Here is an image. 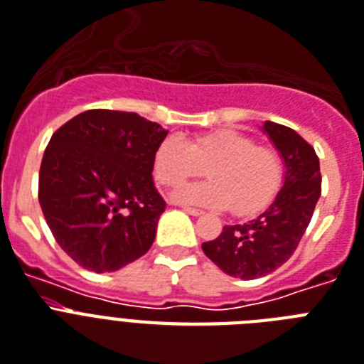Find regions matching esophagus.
Instances as JSON below:
<instances>
[{"mask_svg": "<svg viewBox=\"0 0 364 364\" xmlns=\"http://www.w3.org/2000/svg\"><path fill=\"white\" fill-rule=\"evenodd\" d=\"M183 211H187L188 215H192V217H200V215H203L202 209H196V208H183Z\"/></svg>", "mask_w": 364, "mask_h": 364, "instance_id": "1", "label": "esophagus"}]
</instances>
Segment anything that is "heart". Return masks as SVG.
<instances>
[{
	"mask_svg": "<svg viewBox=\"0 0 364 364\" xmlns=\"http://www.w3.org/2000/svg\"><path fill=\"white\" fill-rule=\"evenodd\" d=\"M208 168L211 181L183 188V203L228 209L250 217L267 209L284 187L286 164L279 149L237 131H215L194 138L170 134L156 146L153 173L162 187H181Z\"/></svg>",
	"mask_w": 364,
	"mask_h": 364,
	"instance_id": "heart-1",
	"label": "heart"
}]
</instances>
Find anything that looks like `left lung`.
<instances>
[{
    "label": "left lung",
    "mask_w": 364,
    "mask_h": 364,
    "mask_svg": "<svg viewBox=\"0 0 364 364\" xmlns=\"http://www.w3.org/2000/svg\"><path fill=\"white\" fill-rule=\"evenodd\" d=\"M264 131L284 159V187L259 217L224 226L217 239L202 245L213 264L243 280L273 273L291 258L321 194L320 161L314 147L294 129L273 121H265Z\"/></svg>",
    "instance_id": "left-lung-1"
}]
</instances>
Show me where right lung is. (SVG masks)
<instances>
[{
    "label": "right lung",
    "instance_id": "right-lung-1",
    "mask_svg": "<svg viewBox=\"0 0 364 364\" xmlns=\"http://www.w3.org/2000/svg\"><path fill=\"white\" fill-rule=\"evenodd\" d=\"M134 112L87 110L52 134L38 172V203L58 245L80 267L108 273L151 249L166 202L153 155L166 138Z\"/></svg>",
    "mask_w": 364,
    "mask_h": 364
}]
</instances>
